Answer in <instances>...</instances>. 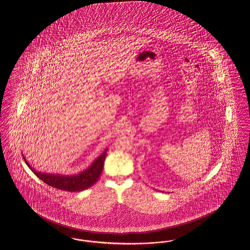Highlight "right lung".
<instances>
[{
  "label": "right lung",
  "instance_id": "right-lung-1",
  "mask_svg": "<svg viewBox=\"0 0 250 250\" xmlns=\"http://www.w3.org/2000/svg\"><path fill=\"white\" fill-rule=\"evenodd\" d=\"M107 148L104 152L93 161V163L87 169L77 175L50 174V173H42L34 169L26 159L23 156L24 162L29 167L31 170L38 176L40 180L48 184L49 186L56 189H63L67 191H81L90 188L95 182L98 181L99 177L103 171V167L104 164Z\"/></svg>",
  "mask_w": 250,
  "mask_h": 250
}]
</instances>
